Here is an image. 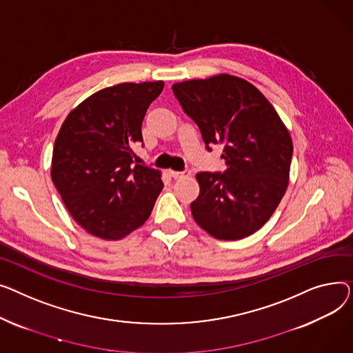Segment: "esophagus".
<instances>
[{"label": "esophagus", "mask_w": 353, "mask_h": 353, "mask_svg": "<svg viewBox=\"0 0 353 353\" xmlns=\"http://www.w3.org/2000/svg\"><path fill=\"white\" fill-rule=\"evenodd\" d=\"M170 175H171L172 178H175V179H179V178L190 176L191 172H190V171H170Z\"/></svg>", "instance_id": "34e87169"}]
</instances>
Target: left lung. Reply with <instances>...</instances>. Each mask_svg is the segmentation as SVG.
<instances>
[{"instance_id": "1", "label": "left lung", "mask_w": 353, "mask_h": 353, "mask_svg": "<svg viewBox=\"0 0 353 353\" xmlns=\"http://www.w3.org/2000/svg\"><path fill=\"white\" fill-rule=\"evenodd\" d=\"M210 150L223 143L226 170L198 172L195 222L222 241L250 236L272 216L289 185L292 138L263 94L243 78L218 74L172 85Z\"/></svg>"}]
</instances>
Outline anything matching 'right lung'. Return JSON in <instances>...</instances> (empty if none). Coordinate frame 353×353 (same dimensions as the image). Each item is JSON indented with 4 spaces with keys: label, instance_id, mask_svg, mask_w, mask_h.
<instances>
[{
    "label": "right lung",
    "instance_id": "obj_1",
    "mask_svg": "<svg viewBox=\"0 0 353 353\" xmlns=\"http://www.w3.org/2000/svg\"><path fill=\"white\" fill-rule=\"evenodd\" d=\"M163 81L122 82L70 111L55 138L51 179L90 235L119 241L138 230L162 191L161 171L132 165L142 121Z\"/></svg>",
    "mask_w": 353,
    "mask_h": 353
}]
</instances>
